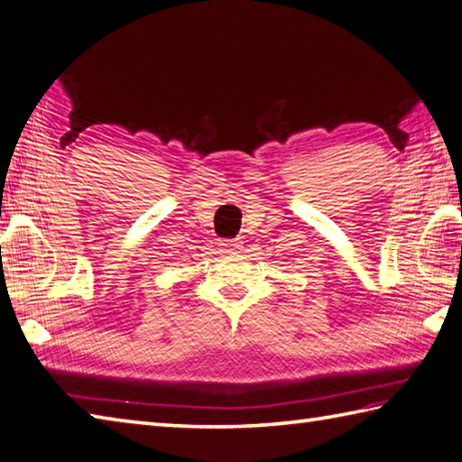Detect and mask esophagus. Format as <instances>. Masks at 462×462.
Segmentation results:
<instances>
[{"label":"esophagus","mask_w":462,"mask_h":462,"mask_svg":"<svg viewBox=\"0 0 462 462\" xmlns=\"http://www.w3.org/2000/svg\"><path fill=\"white\" fill-rule=\"evenodd\" d=\"M242 244H244V242H240V240L236 238V240H224V242H220V246L224 248L226 254H238V252L242 250Z\"/></svg>","instance_id":"esophagus-1"}]
</instances>
